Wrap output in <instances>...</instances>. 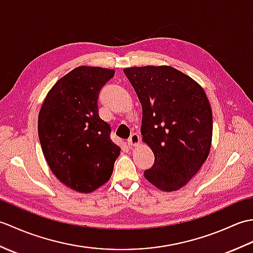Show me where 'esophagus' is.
<instances>
[{
    "instance_id": "esophagus-1",
    "label": "esophagus",
    "mask_w": 253,
    "mask_h": 253,
    "mask_svg": "<svg viewBox=\"0 0 253 253\" xmlns=\"http://www.w3.org/2000/svg\"><path fill=\"white\" fill-rule=\"evenodd\" d=\"M140 142V137H139L138 133H132V135L128 138L127 143L129 147H135Z\"/></svg>"
}]
</instances>
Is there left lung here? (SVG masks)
<instances>
[{
    "label": "left lung",
    "instance_id": "1",
    "mask_svg": "<svg viewBox=\"0 0 253 253\" xmlns=\"http://www.w3.org/2000/svg\"><path fill=\"white\" fill-rule=\"evenodd\" d=\"M142 106V140L154 153L144 177L159 189L185 186L210 152L212 110L195 80L170 66L124 69Z\"/></svg>",
    "mask_w": 253,
    "mask_h": 253
}]
</instances>
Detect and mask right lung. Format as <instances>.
Returning <instances> with one entry per match:
<instances>
[{
    "mask_svg": "<svg viewBox=\"0 0 253 253\" xmlns=\"http://www.w3.org/2000/svg\"><path fill=\"white\" fill-rule=\"evenodd\" d=\"M114 69L79 66L53 85L41 106L38 133L47 164L73 190L89 193L110 179L121 148L101 120L98 96Z\"/></svg>",
    "mask_w": 253,
    "mask_h": 253,
    "instance_id": "1",
    "label": "right lung"
}]
</instances>
